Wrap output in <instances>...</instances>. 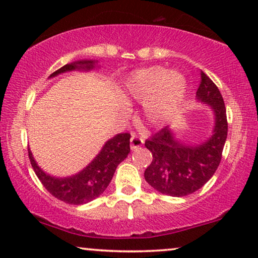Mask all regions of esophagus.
I'll list each match as a JSON object with an SVG mask.
<instances>
[{
    "label": "esophagus",
    "mask_w": 258,
    "mask_h": 258,
    "mask_svg": "<svg viewBox=\"0 0 258 258\" xmlns=\"http://www.w3.org/2000/svg\"><path fill=\"white\" fill-rule=\"evenodd\" d=\"M142 144H143V140L137 136L136 134H133L132 139H130V148H132V150L139 149L140 147H142Z\"/></svg>",
    "instance_id": "obj_1"
}]
</instances>
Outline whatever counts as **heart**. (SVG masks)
I'll use <instances>...</instances> for the list:
<instances>
[{"label": "heart", "instance_id": "heart-1", "mask_svg": "<svg viewBox=\"0 0 258 258\" xmlns=\"http://www.w3.org/2000/svg\"><path fill=\"white\" fill-rule=\"evenodd\" d=\"M185 91V80L181 74L151 67L137 70L126 79L121 97L125 103H143L147 122L158 124L181 104Z\"/></svg>", "mask_w": 258, "mask_h": 258}]
</instances>
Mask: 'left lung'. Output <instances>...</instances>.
<instances>
[{"label": "left lung", "mask_w": 258, "mask_h": 258, "mask_svg": "<svg viewBox=\"0 0 258 258\" xmlns=\"http://www.w3.org/2000/svg\"><path fill=\"white\" fill-rule=\"evenodd\" d=\"M196 98L209 105L214 112L213 134L208 139L189 144L176 139L168 125L146 141L153 162L144 171V178L164 195L183 197L197 191L213 177L220 165L228 135L227 111L216 84L203 72Z\"/></svg>", "instance_id": "obj_1"}]
</instances>
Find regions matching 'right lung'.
Instances as JSON below:
<instances>
[{"instance_id": "right-lung-1", "label": "right lung", "mask_w": 258, "mask_h": 258, "mask_svg": "<svg viewBox=\"0 0 258 258\" xmlns=\"http://www.w3.org/2000/svg\"><path fill=\"white\" fill-rule=\"evenodd\" d=\"M96 63L97 61L95 59H82L68 63L49 77L51 79L59 74L73 70L90 72L96 67ZM28 153L31 167L44 188L57 200L80 206L97 199L107 189L117 165L124 161L130 153V134H117L108 140L96 157L86 168L68 177H56L44 172L38 167L30 149Z\"/></svg>"}]
</instances>
